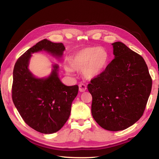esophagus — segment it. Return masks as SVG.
Segmentation results:
<instances>
[{
	"label": "esophagus",
	"mask_w": 159,
	"mask_h": 159,
	"mask_svg": "<svg viewBox=\"0 0 159 159\" xmlns=\"http://www.w3.org/2000/svg\"><path fill=\"white\" fill-rule=\"evenodd\" d=\"M79 91L80 92H85L86 89H87V85H85V84H83V83L79 84Z\"/></svg>",
	"instance_id": "esophagus-1"
}]
</instances>
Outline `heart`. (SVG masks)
Wrapping results in <instances>:
<instances>
[{
	"label": "heart",
	"instance_id": "obj_1",
	"mask_svg": "<svg viewBox=\"0 0 159 159\" xmlns=\"http://www.w3.org/2000/svg\"><path fill=\"white\" fill-rule=\"evenodd\" d=\"M109 61V54L106 49L97 47H87L79 50L71 57L70 66H66L67 73H72L73 69L83 70L87 79H92L99 76L106 69Z\"/></svg>",
	"mask_w": 159,
	"mask_h": 159
}]
</instances>
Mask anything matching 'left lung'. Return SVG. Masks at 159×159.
<instances>
[{
    "label": "left lung",
    "instance_id": "obj_1",
    "mask_svg": "<svg viewBox=\"0 0 159 159\" xmlns=\"http://www.w3.org/2000/svg\"><path fill=\"white\" fill-rule=\"evenodd\" d=\"M112 45L114 59L87 88L92 96L93 119L104 129L118 131L143 116L152 80L142 57L122 42Z\"/></svg>",
    "mask_w": 159,
    "mask_h": 159
}]
</instances>
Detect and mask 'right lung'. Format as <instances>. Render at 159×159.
<instances>
[{"label":"right lung","mask_w":159,"mask_h":159,"mask_svg":"<svg viewBox=\"0 0 159 159\" xmlns=\"http://www.w3.org/2000/svg\"><path fill=\"white\" fill-rule=\"evenodd\" d=\"M62 43L44 39L26 50L17 60L13 72L12 100L25 122L43 134L56 133L68 120L72 101L79 86H66L58 76V65L53 66L50 75L38 79L28 66L31 54L45 50L61 57L65 50Z\"/></svg>","instance_id":"1"}]
</instances>
